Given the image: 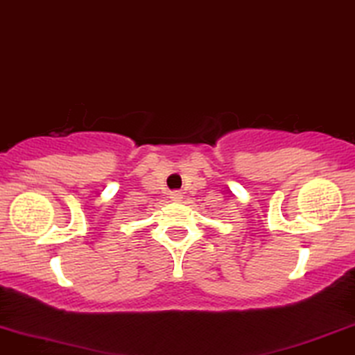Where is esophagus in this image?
Here are the masks:
<instances>
[{
  "mask_svg": "<svg viewBox=\"0 0 355 355\" xmlns=\"http://www.w3.org/2000/svg\"><path fill=\"white\" fill-rule=\"evenodd\" d=\"M170 200L175 201V202H180L183 200V195L180 191H172V193H170Z\"/></svg>",
  "mask_w": 355,
  "mask_h": 355,
  "instance_id": "1",
  "label": "esophagus"
}]
</instances>
